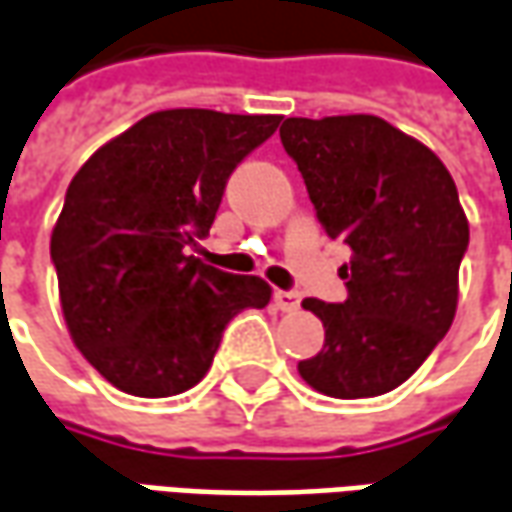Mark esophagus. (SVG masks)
Masks as SVG:
<instances>
[{
	"label": "esophagus",
	"mask_w": 512,
	"mask_h": 512,
	"mask_svg": "<svg viewBox=\"0 0 512 512\" xmlns=\"http://www.w3.org/2000/svg\"><path fill=\"white\" fill-rule=\"evenodd\" d=\"M274 305L280 311H297L300 308V294L297 291H274Z\"/></svg>",
	"instance_id": "34e87169"
}]
</instances>
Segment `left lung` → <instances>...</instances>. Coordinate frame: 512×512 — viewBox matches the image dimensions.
<instances>
[{"label": "left lung", "mask_w": 512, "mask_h": 512, "mask_svg": "<svg viewBox=\"0 0 512 512\" xmlns=\"http://www.w3.org/2000/svg\"><path fill=\"white\" fill-rule=\"evenodd\" d=\"M285 154L300 168L328 238L350 246L347 300H305L325 344L297 364L330 398L401 387L454 322L468 218L446 165L423 142L373 114L288 117Z\"/></svg>", "instance_id": "1"}]
</instances>
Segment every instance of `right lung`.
Masks as SVG:
<instances>
[{
	"mask_svg": "<svg viewBox=\"0 0 512 512\" xmlns=\"http://www.w3.org/2000/svg\"><path fill=\"white\" fill-rule=\"evenodd\" d=\"M280 114L168 109L97 148L66 190L50 255L66 328L109 384L168 398L207 375L224 328L266 308L260 277L187 255L210 232L232 170Z\"/></svg>",
	"mask_w": 512,
	"mask_h": 512,
	"instance_id": "1",
	"label": "right lung"
}]
</instances>
